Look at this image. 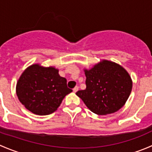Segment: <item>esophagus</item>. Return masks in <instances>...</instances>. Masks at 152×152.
Returning a JSON list of instances; mask_svg holds the SVG:
<instances>
[{"instance_id":"esophagus-1","label":"esophagus","mask_w":152,"mask_h":152,"mask_svg":"<svg viewBox=\"0 0 152 152\" xmlns=\"http://www.w3.org/2000/svg\"><path fill=\"white\" fill-rule=\"evenodd\" d=\"M78 90H79V87H77V86H76V87H75L73 89V93H76V92L78 91Z\"/></svg>"}]
</instances>
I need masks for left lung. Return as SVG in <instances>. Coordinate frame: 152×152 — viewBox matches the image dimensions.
Instances as JSON below:
<instances>
[{
    "label": "left lung",
    "mask_w": 152,
    "mask_h": 152,
    "mask_svg": "<svg viewBox=\"0 0 152 152\" xmlns=\"http://www.w3.org/2000/svg\"><path fill=\"white\" fill-rule=\"evenodd\" d=\"M86 89L76 93L93 113H114L125 104L131 93L132 81L128 72L115 62L102 60L85 70Z\"/></svg>",
    "instance_id": "1"
}]
</instances>
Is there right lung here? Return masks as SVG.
I'll list each match as a JSON object with an SVG mask.
<instances>
[{
	"instance_id": "1",
	"label": "right lung",
	"mask_w": 152,
	"mask_h": 152,
	"mask_svg": "<svg viewBox=\"0 0 152 152\" xmlns=\"http://www.w3.org/2000/svg\"><path fill=\"white\" fill-rule=\"evenodd\" d=\"M67 80L53 67L34 64L27 67L16 86V93L23 105L39 115H46L57 110L65 96L71 93Z\"/></svg>"
}]
</instances>
